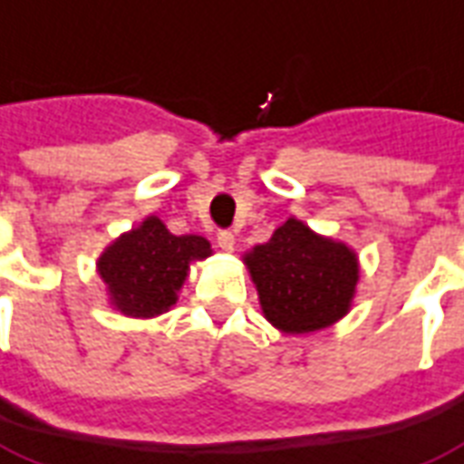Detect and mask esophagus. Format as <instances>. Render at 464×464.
Wrapping results in <instances>:
<instances>
[{"label":"esophagus","mask_w":464,"mask_h":464,"mask_svg":"<svg viewBox=\"0 0 464 464\" xmlns=\"http://www.w3.org/2000/svg\"><path fill=\"white\" fill-rule=\"evenodd\" d=\"M218 246L219 249H225V252H232V249H235V235H232L229 229H219Z\"/></svg>","instance_id":"obj_1"}]
</instances>
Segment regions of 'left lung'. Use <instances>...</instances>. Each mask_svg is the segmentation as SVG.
Returning a JSON list of instances; mask_svg holds the SVG:
<instances>
[{"label": "left lung", "instance_id": "1", "mask_svg": "<svg viewBox=\"0 0 464 464\" xmlns=\"http://www.w3.org/2000/svg\"><path fill=\"white\" fill-rule=\"evenodd\" d=\"M271 325L301 335L333 325L347 313L360 278L357 256L298 219H285L266 245L245 256Z\"/></svg>", "mask_w": 464, "mask_h": 464}]
</instances>
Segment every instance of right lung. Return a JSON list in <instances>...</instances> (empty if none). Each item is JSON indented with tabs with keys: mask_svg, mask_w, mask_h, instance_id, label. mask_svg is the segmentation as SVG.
<instances>
[{
	"mask_svg": "<svg viewBox=\"0 0 464 464\" xmlns=\"http://www.w3.org/2000/svg\"><path fill=\"white\" fill-rule=\"evenodd\" d=\"M210 256V242L198 235H170L159 218L121 235L97 261L112 303L124 315L151 318L179 298L188 264Z\"/></svg>",
	"mask_w": 464,
	"mask_h": 464,
	"instance_id": "1",
	"label": "right lung"
}]
</instances>
